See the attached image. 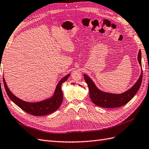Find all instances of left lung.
Here are the masks:
<instances>
[{
  "instance_id": "left-lung-1",
  "label": "left lung",
  "mask_w": 149,
  "mask_h": 149,
  "mask_svg": "<svg viewBox=\"0 0 149 149\" xmlns=\"http://www.w3.org/2000/svg\"><path fill=\"white\" fill-rule=\"evenodd\" d=\"M138 60L140 65H141V54L139 51L138 54ZM84 79L87 83L89 89V96L91 101L96 105L103 107V108H116L121 107L128 103L140 89L142 81L143 73L141 72L140 77L132 88L128 91L122 94H112V93L102 92L96 87L94 82L88 76L84 74Z\"/></svg>"
}]
</instances>
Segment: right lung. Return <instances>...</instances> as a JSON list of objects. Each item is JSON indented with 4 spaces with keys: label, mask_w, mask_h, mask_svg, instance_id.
<instances>
[{
    "label": "right lung",
    "mask_w": 149,
    "mask_h": 149,
    "mask_svg": "<svg viewBox=\"0 0 149 149\" xmlns=\"http://www.w3.org/2000/svg\"><path fill=\"white\" fill-rule=\"evenodd\" d=\"M69 76H70V74H68L59 82L53 97L37 103L26 102L18 98L10 91L8 86H7L4 78H3V82H4V88L7 94H8L9 98L16 105H18L19 108L25 112L31 114V115L40 116L53 113L60 107L62 101H63V93H62L61 89V84L67 80Z\"/></svg>",
    "instance_id": "1"
}]
</instances>
